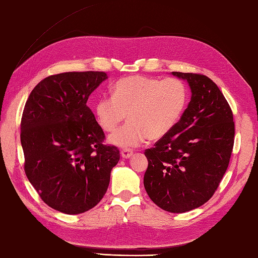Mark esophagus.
Here are the masks:
<instances>
[{
    "instance_id": "34e87169",
    "label": "esophagus",
    "mask_w": 258,
    "mask_h": 258,
    "mask_svg": "<svg viewBox=\"0 0 258 258\" xmlns=\"http://www.w3.org/2000/svg\"><path fill=\"white\" fill-rule=\"evenodd\" d=\"M120 154H121L122 158H130L132 155H134V152H132L129 149H124V150L121 151Z\"/></svg>"
}]
</instances>
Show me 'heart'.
<instances>
[{
	"label": "heart",
	"instance_id": "obj_1",
	"mask_svg": "<svg viewBox=\"0 0 258 258\" xmlns=\"http://www.w3.org/2000/svg\"><path fill=\"white\" fill-rule=\"evenodd\" d=\"M187 100L189 91L180 79L132 76L115 83L112 97L100 96L94 113L105 132H113L128 114L130 121L116 131L109 142L130 149L146 139L156 141L168 135L182 116Z\"/></svg>",
	"mask_w": 258,
	"mask_h": 258
}]
</instances>
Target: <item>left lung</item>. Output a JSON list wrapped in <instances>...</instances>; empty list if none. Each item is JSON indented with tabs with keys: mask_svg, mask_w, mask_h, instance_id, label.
Segmentation results:
<instances>
[{
	"mask_svg": "<svg viewBox=\"0 0 258 258\" xmlns=\"http://www.w3.org/2000/svg\"><path fill=\"white\" fill-rule=\"evenodd\" d=\"M186 80L191 101L168 135L145 150L143 183L162 210L185 213L205 204L220 183L234 143L232 110L216 83L204 75L173 72Z\"/></svg>",
	"mask_w": 258,
	"mask_h": 258,
	"instance_id": "left-lung-1",
	"label": "left lung"
}]
</instances>
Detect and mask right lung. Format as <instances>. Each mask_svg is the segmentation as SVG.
<instances>
[{
	"mask_svg": "<svg viewBox=\"0 0 258 258\" xmlns=\"http://www.w3.org/2000/svg\"><path fill=\"white\" fill-rule=\"evenodd\" d=\"M104 72H71L40 81L20 122L25 172L46 205L76 215L103 199L119 150L103 144V129L87 101Z\"/></svg>",
	"mask_w": 258,
	"mask_h": 258,
	"instance_id": "right-lung-1",
	"label": "right lung"
}]
</instances>
